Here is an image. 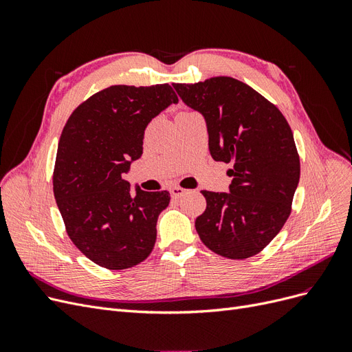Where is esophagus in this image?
Segmentation results:
<instances>
[{
  "instance_id": "obj_1",
  "label": "esophagus",
  "mask_w": 352,
  "mask_h": 352,
  "mask_svg": "<svg viewBox=\"0 0 352 352\" xmlns=\"http://www.w3.org/2000/svg\"><path fill=\"white\" fill-rule=\"evenodd\" d=\"M185 192H186V189H184L182 186H173L172 189H170V195H172L173 198L182 197Z\"/></svg>"
}]
</instances>
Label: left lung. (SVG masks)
I'll list each match as a JSON object with an SVG mask.
<instances>
[{"mask_svg":"<svg viewBox=\"0 0 352 352\" xmlns=\"http://www.w3.org/2000/svg\"><path fill=\"white\" fill-rule=\"evenodd\" d=\"M173 87L206 117L211 157L232 164L229 194L201 190L207 207L195 220L198 235L221 257L250 258L291 214L301 172L291 126L273 102L238 79L217 76Z\"/></svg>","mask_w":352,"mask_h":352,"instance_id":"obj_1","label":"left lung"}]
</instances>
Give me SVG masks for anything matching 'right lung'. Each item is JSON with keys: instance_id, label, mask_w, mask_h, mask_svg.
<instances>
[{"instance_id": "1", "label": "right lung", "mask_w": 352, "mask_h": 352, "mask_svg": "<svg viewBox=\"0 0 352 352\" xmlns=\"http://www.w3.org/2000/svg\"><path fill=\"white\" fill-rule=\"evenodd\" d=\"M179 98L168 83L113 85L85 100L63 127L52 189L66 232L95 264L124 270L151 254L167 190L146 192L122 175L142 154L154 117Z\"/></svg>"}]
</instances>
